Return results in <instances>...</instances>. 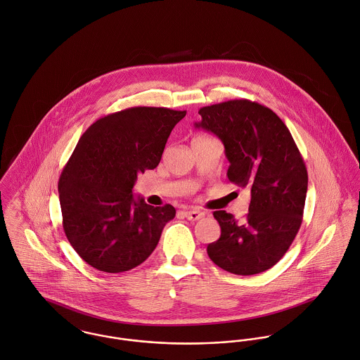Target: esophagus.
I'll list each match as a JSON object with an SVG mask.
<instances>
[{"mask_svg": "<svg viewBox=\"0 0 360 360\" xmlns=\"http://www.w3.org/2000/svg\"><path fill=\"white\" fill-rule=\"evenodd\" d=\"M184 214H185V217H186L188 219H191V221H198V219H200V218L205 217V212L195 209V210H186V212H184Z\"/></svg>", "mask_w": 360, "mask_h": 360, "instance_id": "34e87169", "label": "esophagus"}]
</instances>
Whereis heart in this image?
<instances>
[{
	"mask_svg": "<svg viewBox=\"0 0 360 360\" xmlns=\"http://www.w3.org/2000/svg\"><path fill=\"white\" fill-rule=\"evenodd\" d=\"M199 138H207V136H199Z\"/></svg>",
	"mask_w": 360,
	"mask_h": 360,
	"instance_id": "b5f03b06",
	"label": "heart"
}]
</instances>
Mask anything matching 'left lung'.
Returning a JSON list of instances; mask_svg holds the SVG:
<instances>
[{"label":"left lung","mask_w":360,"mask_h":360,"mask_svg":"<svg viewBox=\"0 0 360 360\" xmlns=\"http://www.w3.org/2000/svg\"><path fill=\"white\" fill-rule=\"evenodd\" d=\"M199 114L195 127L214 134L225 147L228 179L252 196L242 222L224 210L213 213L221 236L207 255L232 274L263 273L281 260L300 228L307 192L303 158L281 118L259 103L229 100Z\"/></svg>","instance_id":"8db88e82"}]
</instances>
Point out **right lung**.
I'll list each match as a JSON object with an SVG mask.
<instances>
[{"mask_svg": "<svg viewBox=\"0 0 360 360\" xmlns=\"http://www.w3.org/2000/svg\"><path fill=\"white\" fill-rule=\"evenodd\" d=\"M186 115L164 107H132L97 120L64 167L60 203L76 253L104 273L135 269L155 249L175 217L132 193L138 174L154 169L174 127Z\"/></svg>", "mask_w": 360, "mask_h": 360, "instance_id": "right-lung-1", "label": "right lung"}]
</instances>
